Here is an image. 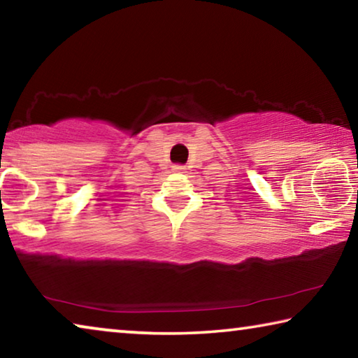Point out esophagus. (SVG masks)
Segmentation results:
<instances>
[{
    "label": "esophagus",
    "mask_w": 358,
    "mask_h": 358,
    "mask_svg": "<svg viewBox=\"0 0 358 358\" xmlns=\"http://www.w3.org/2000/svg\"><path fill=\"white\" fill-rule=\"evenodd\" d=\"M172 171H173V172H177V173H183V172H185V166L175 164V166L172 167Z\"/></svg>",
    "instance_id": "34e87169"
}]
</instances>
